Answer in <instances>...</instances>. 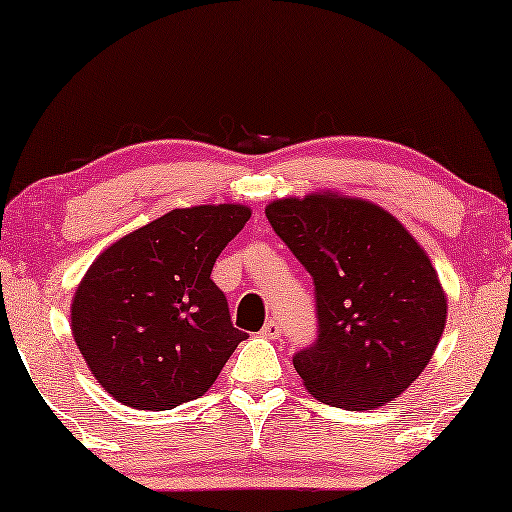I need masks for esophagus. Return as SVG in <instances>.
Listing matches in <instances>:
<instances>
[{
  "label": "esophagus",
  "mask_w": 512,
  "mask_h": 512,
  "mask_svg": "<svg viewBox=\"0 0 512 512\" xmlns=\"http://www.w3.org/2000/svg\"><path fill=\"white\" fill-rule=\"evenodd\" d=\"M261 335H263V338H268V340H277V338H279V335H282V326H279L275 319H270V321H268V324H265V326H263V331H261Z\"/></svg>",
  "instance_id": "1"
}]
</instances>
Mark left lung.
Returning <instances> with one entry per match:
<instances>
[{
  "mask_svg": "<svg viewBox=\"0 0 512 512\" xmlns=\"http://www.w3.org/2000/svg\"><path fill=\"white\" fill-rule=\"evenodd\" d=\"M265 216L314 279L319 338L293 356L305 389L347 410L396 401L429 366L447 321L422 244L387 209L338 191L272 200Z\"/></svg>",
  "mask_w": 512,
  "mask_h": 512,
  "instance_id": "left-lung-1",
  "label": "left lung"
}]
</instances>
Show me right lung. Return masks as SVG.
I'll return each mask as SVG.
<instances>
[{
    "instance_id": "right-lung-1",
    "label": "right lung",
    "mask_w": 512,
    "mask_h": 512,
    "mask_svg": "<svg viewBox=\"0 0 512 512\" xmlns=\"http://www.w3.org/2000/svg\"><path fill=\"white\" fill-rule=\"evenodd\" d=\"M237 202L172 209L95 258L72 296V335L107 394L172 410L205 394L247 338L212 268L244 228Z\"/></svg>"
}]
</instances>
